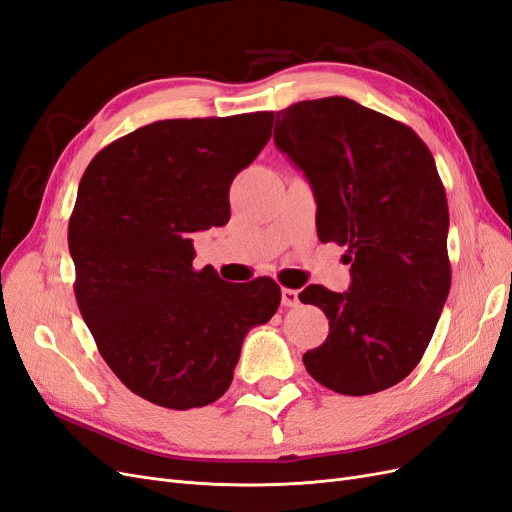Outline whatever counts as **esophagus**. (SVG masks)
I'll return each mask as SVG.
<instances>
[{
  "label": "esophagus",
  "mask_w": 512,
  "mask_h": 512,
  "mask_svg": "<svg viewBox=\"0 0 512 512\" xmlns=\"http://www.w3.org/2000/svg\"><path fill=\"white\" fill-rule=\"evenodd\" d=\"M282 305H284V307H294V305H299V290L282 288Z\"/></svg>",
  "instance_id": "esophagus-1"
}]
</instances>
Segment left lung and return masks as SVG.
I'll return each mask as SVG.
<instances>
[{
  "label": "left lung",
  "instance_id": "8db88e82",
  "mask_svg": "<svg viewBox=\"0 0 512 512\" xmlns=\"http://www.w3.org/2000/svg\"><path fill=\"white\" fill-rule=\"evenodd\" d=\"M273 141L312 183L318 239L348 247L352 275L348 292L312 284L299 294L329 318L305 369L342 395L389 389L423 359L451 290L448 203L431 151L406 123L342 96L284 108Z\"/></svg>",
  "mask_w": 512,
  "mask_h": 512
}]
</instances>
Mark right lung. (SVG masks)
<instances>
[{
    "label": "right lung",
    "mask_w": 512,
    "mask_h": 512,
    "mask_svg": "<svg viewBox=\"0 0 512 512\" xmlns=\"http://www.w3.org/2000/svg\"><path fill=\"white\" fill-rule=\"evenodd\" d=\"M273 113L164 119L89 162L68 224L74 294L113 374L170 410L203 408L232 382L243 339L277 312L271 277L196 271L190 235L230 220L228 190L269 143Z\"/></svg>",
    "instance_id": "right-lung-1"
}]
</instances>
